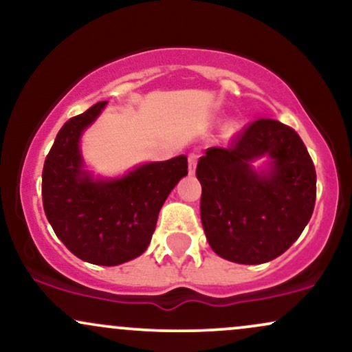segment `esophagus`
Returning <instances> with one entry per match:
<instances>
[{"mask_svg": "<svg viewBox=\"0 0 352 352\" xmlns=\"http://www.w3.org/2000/svg\"><path fill=\"white\" fill-rule=\"evenodd\" d=\"M187 159H188V172L193 173V172H195V168H197V160H199V153H197V152H190L188 155H187Z\"/></svg>", "mask_w": 352, "mask_h": 352, "instance_id": "obj_1", "label": "esophagus"}]
</instances>
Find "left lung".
Returning a JSON list of instances; mask_svg holds the SVG:
<instances>
[{
  "label": "left lung",
  "mask_w": 352,
  "mask_h": 352,
  "mask_svg": "<svg viewBox=\"0 0 352 352\" xmlns=\"http://www.w3.org/2000/svg\"><path fill=\"white\" fill-rule=\"evenodd\" d=\"M268 155L266 176L249 162ZM200 217L218 256L241 265L274 260L308 225L316 201V170L296 131L280 120L256 119L230 140L210 147L197 164Z\"/></svg>",
  "instance_id": "8db88e82"
}]
</instances>
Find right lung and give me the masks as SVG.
I'll return each mask as SVG.
<instances>
[{"label": "right lung", "mask_w": 352, "mask_h": 352, "mask_svg": "<svg viewBox=\"0 0 352 352\" xmlns=\"http://www.w3.org/2000/svg\"><path fill=\"white\" fill-rule=\"evenodd\" d=\"M106 106L94 104L60 127L43 167V207L66 248L92 265L116 266L147 250L160 208L187 157L145 164L119 180L94 182L82 172L80 132Z\"/></svg>", "instance_id": "obj_1"}]
</instances>
